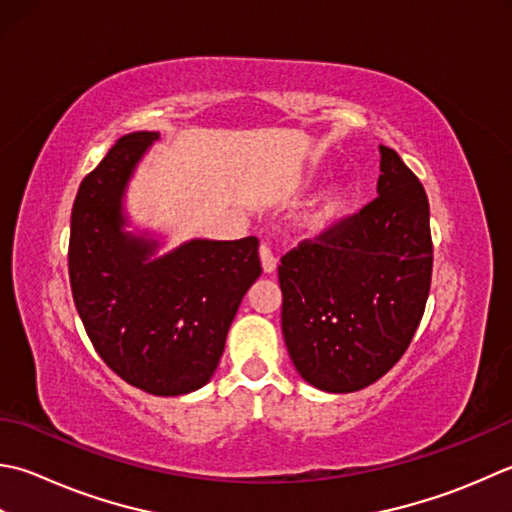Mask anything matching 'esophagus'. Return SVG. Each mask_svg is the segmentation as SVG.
Masks as SVG:
<instances>
[{
    "label": "esophagus",
    "instance_id": "obj_1",
    "mask_svg": "<svg viewBox=\"0 0 512 512\" xmlns=\"http://www.w3.org/2000/svg\"><path fill=\"white\" fill-rule=\"evenodd\" d=\"M259 257H262V268H264V273H275V268H277V257L273 255V250H270L268 246H262V248H259Z\"/></svg>",
    "mask_w": 512,
    "mask_h": 512
}]
</instances>
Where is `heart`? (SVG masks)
Wrapping results in <instances>:
<instances>
[{
  "mask_svg": "<svg viewBox=\"0 0 512 512\" xmlns=\"http://www.w3.org/2000/svg\"><path fill=\"white\" fill-rule=\"evenodd\" d=\"M350 197H353V190H350L348 184L330 186L326 193L319 195L313 206L306 210L304 224L313 230H322L330 224H335L337 219L346 213Z\"/></svg>",
  "mask_w": 512,
  "mask_h": 512,
  "instance_id": "1",
  "label": "heart"
}]
</instances>
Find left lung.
<instances>
[{"instance_id":"1","label":"left lung","mask_w":512,"mask_h":512,"mask_svg":"<svg viewBox=\"0 0 512 512\" xmlns=\"http://www.w3.org/2000/svg\"><path fill=\"white\" fill-rule=\"evenodd\" d=\"M379 153L373 202L290 248L277 268L288 355L326 393L384 377L413 342L430 293L426 190L393 148Z\"/></svg>"}]
</instances>
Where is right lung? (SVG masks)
<instances>
[{
  "instance_id": "add662e5",
  "label": "right lung",
  "mask_w": 512,
  "mask_h": 512,
  "mask_svg": "<svg viewBox=\"0 0 512 512\" xmlns=\"http://www.w3.org/2000/svg\"><path fill=\"white\" fill-rule=\"evenodd\" d=\"M157 133H130L79 184L70 213L68 275L86 335L104 364L146 393L202 388L224 353L246 290L262 275L257 237L193 239L159 259L126 235L122 195Z\"/></svg>"
}]
</instances>
